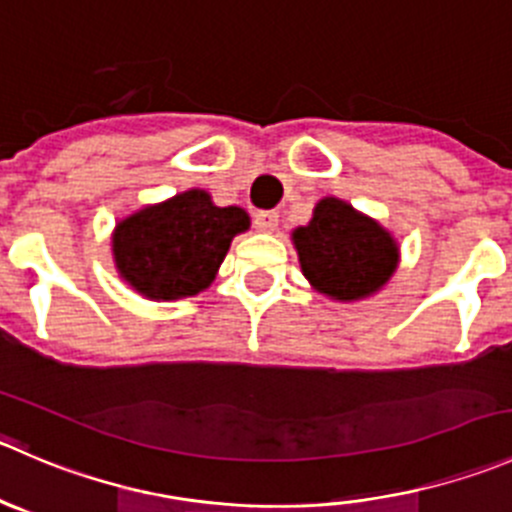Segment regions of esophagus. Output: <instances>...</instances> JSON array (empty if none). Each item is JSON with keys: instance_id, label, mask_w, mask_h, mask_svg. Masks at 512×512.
Listing matches in <instances>:
<instances>
[{"instance_id": "esophagus-1", "label": "esophagus", "mask_w": 512, "mask_h": 512, "mask_svg": "<svg viewBox=\"0 0 512 512\" xmlns=\"http://www.w3.org/2000/svg\"><path fill=\"white\" fill-rule=\"evenodd\" d=\"M255 227L260 232H272L277 227V212H255Z\"/></svg>"}]
</instances>
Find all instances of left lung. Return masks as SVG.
<instances>
[{"label":"left lung","instance_id":"left-lung-1","mask_svg":"<svg viewBox=\"0 0 512 512\" xmlns=\"http://www.w3.org/2000/svg\"><path fill=\"white\" fill-rule=\"evenodd\" d=\"M292 245L312 290L335 302L377 295L400 265L390 230L340 197H322L312 220L292 230Z\"/></svg>","mask_w":512,"mask_h":512}]
</instances>
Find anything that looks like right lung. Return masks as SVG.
<instances>
[{
  "label": "right lung",
  "instance_id": "obj_1",
  "mask_svg": "<svg viewBox=\"0 0 512 512\" xmlns=\"http://www.w3.org/2000/svg\"><path fill=\"white\" fill-rule=\"evenodd\" d=\"M247 230L242 207H217L210 192L192 187L122 217L112 230V260L147 300H182L215 282L232 240Z\"/></svg>",
  "mask_w": 512,
  "mask_h": 512
}]
</instances>
